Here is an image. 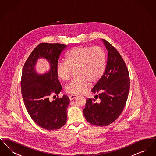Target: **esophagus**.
Here are the masks:
<instances>
[{
    "label": "esophagus",
    "mask_w": 156,
    "mask_h": 156,
    "mask_svg": "<svg viewBox=\"0 0 156 156\" xmlns=\"http://www.w3.org/2000/svg\"><path fill=\"white\" fill-rule=\"evenodd\" d=\"M77 97H78V96L76 95H70V96L69 97V98L70 100H73V99H75Z\"/></svg>",
    "instance_id": "esophagus-1"
}]
</instances>
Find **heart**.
Here are the masks:
<instances>
[{
    "label": "heart",
    "instance_id": "1",
    "mask_svg": "<svg viewBox=\"0 0 156 156\" xmlns=\"http://www.w3.org/2000/svg\"><path fill=\"white\" fill-rule=\"evenodd\" d=\"M106 66V55L99 47L79 46L73 48L66 56L65 62L56 66L57 76L64 81H68L75 69L77 76L66 87L71 94L83 93L90 83L98 81L103 75Z\"/></svg>",
    "mask_w": 156,
    "mask_h": 156
}]
</instances>
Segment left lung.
Wrapping results in <instances>:
<instances>
[{
  "label": "left lung",
  "instance_id": "left-lung-1",
  "mask_svg": "<svg viewBox=\"0 0 156 156\" xmlns=\"http://www.w3.org/2000/svg\"><path fill=\"white\" fill-rule=\"evenodd\" d=\"M108 51L104 74L91 91L100 99L88 98L83 115L89 123L99 126L110 125L123 111L130 89V78L125 62L117 50L102 39Z\"/></svg>",
  "mask_w": 156,
  "mask_h": 156
}]
</instances>
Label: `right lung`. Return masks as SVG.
Masks as SVG:
<instances>
[{
    "mask_svg": "<svg viewBox=\"0 0 156 156\" xmlns=\"http://www.w3.org/2000/svg\"><path fill=\"white\" fill-rule=\"evenodd\" d=\"M58 43H41L33 50L23 68L21 90L26 108L31 118L41 127L48 130H57L67 122V110L69 99L64 95L51 101V95H58L62 87L56 74L59 56L67 48ZM40 58L46 59L50 69L39 74L35 66Z\"/></svg>",
    "mask_w": 156,
    "mask_h": 156,
    "instance_id": "add662e5",
    "label": "right lung"
}]
</instances>
